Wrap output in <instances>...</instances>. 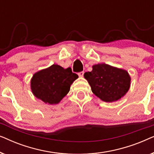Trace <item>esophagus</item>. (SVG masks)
<instances>
[{
    "label": "esophagus",
    "mask_w": 154,
    "mask_h": 154,
    "mask_svg": "<svg viewBox=\"0 0 154 154\" xmlns=\"http://www.w3.org/2000/svg\"><path fill=\"white\" fill-rule=\"evenodd\" d=\"M79 75V77H83V74H84V71H81V72H80L78 73Z\"/></svg>",
    "instance_id": "34e87169"
}]
</instances>
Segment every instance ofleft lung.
Listing matches in <instances>:
<instances>
[{
    "label": "left lung",
    "mask_w": 154,
    "mask_h": 154,
    "mask_svg": "<svg viewBox=\"0 0 154 154\" xmlns=\"http://www.w3.org/2000/svg\"><path fill=\"white\" fill-rule=\"evenodd\" d=\"M84 78L91 87L92 92L105 102L121 99L128 92L131 83L127 71L105 63L93 65L92 71L84 73Z\"/></svg>",
    "instance_id": "obj_1"
}]
</instances>
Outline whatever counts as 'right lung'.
<instances>
[{"label":"right lung","instance_id":"right-lung-1","mask_svg":"<svg viewBox=\"0 0 154 154\" xmlns=\"http://www.w3.org/2000/svg\"><path fill=\"white\" fill-rule=\"evenodd\" d=\"M78 78L70 67L64 69L54 64L33 74L31 90L35 97L45 104H57L69 93L71 84Z\"/></svg>","mask_w":154,"mask_h":154}]
</instances>
